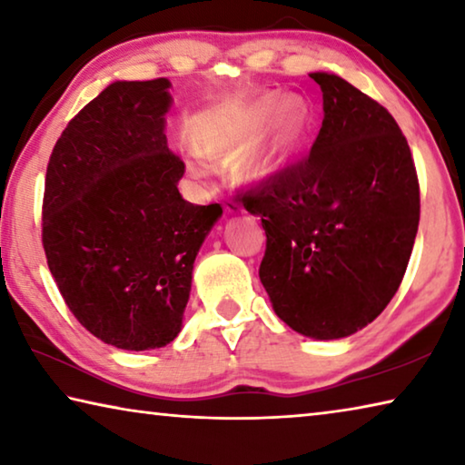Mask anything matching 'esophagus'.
I'll use <instances>...</instances> for the list:
<instances>
[{
  "label": "esophagus",
  "mask_w": 465,
  "mask_h": 465,
  "mask_svg": "<svg viewBox=\"0 0 465 465\" xmlns=\"http://www.w3.org/2000/svg\"><path fill=\"white\" fill-rule=\"evenodd\" d=\"M223 207H225V211H227V213H242V204L238 203V201H233V199H225L223 201Z\"/></svg>",
  "instance_id": "34e87169"
}]
</instances>
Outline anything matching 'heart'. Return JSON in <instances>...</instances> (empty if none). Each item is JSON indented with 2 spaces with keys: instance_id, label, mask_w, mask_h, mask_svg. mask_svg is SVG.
<instances>
[{
  "instance_id": "1",
  "label": "heart",
  "mask_w": 465,
  "mask_h": 465,
  "mask_svg": "<svg viewBox=\"0 0 465 465\" xmlns=\"http://www.w3.org/2000/svg\"><path fill=\"white\" fill-rule=\"evenodd\" d=\"M279 105V96H264L240 108L215 133L211 141V155H232L246 146L233 163L235 172L242 178L262 180L277 174L287 166L310 131V113L303 102L291 100L281 109ZM266 122L270 127L265 130L263 124ZM191 170L196 176L207 174V166L201 162H194Z\"/></svg>"
}]
</instances>
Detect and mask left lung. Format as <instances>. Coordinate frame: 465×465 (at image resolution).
Returning a JSON list of instances; mask_svg holds the SVG:
<instances>
[{
	"label": "left lung",
	"instance_id": "1",
	"mask_svg": "<svg viewBox=\"0 0 465 465\" xmlns=\"http://www.w3.org/2000/svg\"><path fill=\"white\" fill-rule=\"evenodd\" d=\"M324 121L310 153L242 194L266 233L261 281L295 332L355 334L396 295L420 219L408 141L380 102L334 74H310Z\"/></svg>",
	"mask_w": 465,
	"mask_h": 465
}]
</instances>
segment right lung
<instances>
[{
  "mask_svg": "<svg viewBox=\"0 0 465 465\" xmlns=\"http://www.w3.org/2000/svg\"><path fill=\"white\" fill-rule=\"evenodd\" d=\"M168 88L166 77L110 84L69 121L46 166V264L77 322L124 351L178 336L194 258L223 213L178 193Z\"/></svg>",
  "mask_w": 465,
  "mask_h": 465,
  "instance_id": "right-lung-1",
  "label": "right lung"
}]
</instances>
